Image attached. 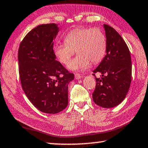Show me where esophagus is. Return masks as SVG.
I'll return each instance as SVG.
<instances>
[{"mask_svg":"<svg viewBox=\"0 0 148 148\" xmlns=\"http://www.w3.org/2000/svg\"><path fill=\"white\" fill-rule=\"evenodd\" d=\"M75 79H77V80H78V79H80L81 77H82V76H81V75L77 73V74L75 75Z\"/></svg>","mask_w":148,"mask_h":148,"instance_id":"obj_1","label":"esophagus"}]
</instances>
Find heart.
Wrapping results in <instances>:
<instances>
[{
	"instance_id": "heart-1",
	"label": "heart",
	"mask_w": 148,
	"mask_h": 148,
	"mask_svg": "<svg viewBox=\"0 0 148 148\" xmlns=\"http://www.w3.org/2000/svg\"><path fill=\"white\" fill-rule=\"evenodd\" d=\"M64 39V42L55 45V54L61 63L67 65L77 51L78 55L68 65L73 71L87 70L91 66V61L99 63L106 55V36L97 28H76L68 32Z\"/></svg>"
}]
</instances>
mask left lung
<instances>
[{
    "mask_svg": "<svg viewBox=\"0 0 148 148\" xmlns=\"http://www.w3.org/2000/svg\"><path fill=\"white\" fill-rule=\"evenodd\" d=\"M106 31V55L93 71L101 74L95 77L96 86L92 94L93 101L104 108H111L123 101L132 81V60L129 49L121 35L108 25Z\"/></svg>",
    "mask_w": 148,
    "mask_h": 148,
    "instance_id": "left-lung-1",
    "label": "left lung"
}]
</instances>
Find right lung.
<instances>
[{
  "instance_id": "right-lung-1",
  "label": "right lung",
  "mask_w": 148,
  "mask_h": 148,
  "mask_svg": "<svg viewBox=\"0 0 148 148\" xmlns=\"http://www.w3.org/2000/svg\"><path fill=\"white\" fill-rule=\"evenodd\" d=\"M59 31L55 23L38 25L23 38L18 53L23 91L36 108L49 114L67 106L68 85L74 79V74L56 61L53 40Z\"/></svg>"
}]
</instances>
